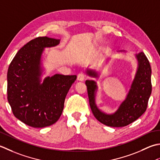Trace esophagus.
<instances>
[{
	"label": "esophagus",
	"mask_w": 160,
	"mask_h": 160,
	"mask_svg": "<svg viewBox=\"0 0 160 160\" xmlns=\"http://www.w3.org/2000/svg\"><path fill=\"white\" fill-rule=\"evenodd\" d=\"M85 78H86V75H85V74L83 72L79 73L77 75V79L79 80V81H83L85 79Z\"/></svg>",
	"instance_id": "34e87169"
}]
</instances>
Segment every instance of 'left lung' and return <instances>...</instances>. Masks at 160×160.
<instances>
[{"mask_svg": "<svg viewBox=\"0 0 160 160\" xmlns=\"http://www.w3.org/2000/svg\"><path fill=\"white\" fill-rule=\"evenodd\" d=\"M135 57L138 68L134 80L126 99L112 114H106L98 108L95 103L97 83L93 80L86 81L89 103L93 115L99 122L108 126L123 127L128 125L141 117L147 108L152 91L151 68L144 52L136 54ZM86 74L94 78L99 77L95 70L91 69H87Z\"/></svg>", "mask_w": 160, "mask_h": 160, "instance_id": "obj_1", "label": "left lung"}]
</instances>
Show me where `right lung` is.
Instances as JSON below:
<instances>
[{
	"instance_id": "right-lung-1",
	"label": "right lung",
	"mask_w": 160,
	"mask_h": 160,
	"mask_svg": "<svg viewBox=\"0 0 160 160\" xmlns=\"http://www.w3.org/2000/svg\"><path fill=\"white\" fill-rule=\"evenodd\" d=\"M59 43V39L36 38L18 50L8 68V99L12 112L34 128H44L58 121L68 91L77 79L76 75L56 74L41 83L44 48Z\"/></svg>"
}]
</instances>
